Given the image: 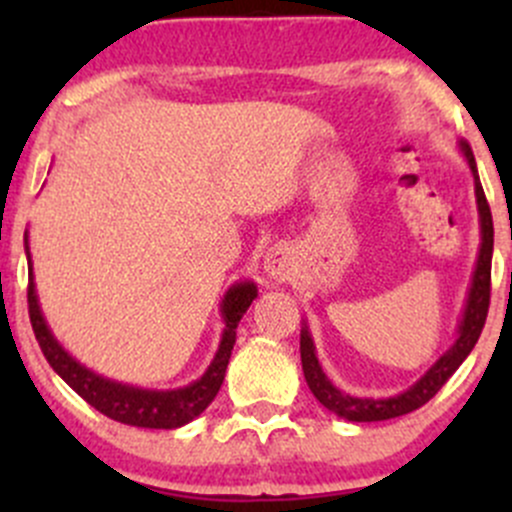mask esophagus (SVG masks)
<instances>
[{
    "label": "esophagus",
    "instance_id": "obj_1",
    "mask_svg": "<svg viewBox=\"0 0 512 512\" xmlns=\"http://www.w3.org/2000/svg\"><path fill=\"white\" fill-rule=\"evenodd\" d=\"M294 270V260L287 247H272L265 255V272L272 280H287Z\"/></svg>",
    "mask_w": 512,
    "mask_h": 512
}]
</instances>
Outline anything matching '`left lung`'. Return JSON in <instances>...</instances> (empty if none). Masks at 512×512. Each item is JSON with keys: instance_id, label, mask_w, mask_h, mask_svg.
Listing matches in <instances>:
<instances>
[{"instance_id": "obj_1", "label": "left lung", "mask_w": 512, "mask_h": 512, "mask_svg": "<svg viewBox=\"0 0 512 512\" xmlns=\"http://www.w3.org/2000/svg\"><path fill=\"white\" fill-rule=\"evenodd\" d=\"M461 151L466 156L468 165H471L473 183H476V203H478V218H480V252L476 262V272H473L471 289H468L466 309H463V319L458 324V339L453 347L448 349L421 379L416 381L411 389L404 394L391 396V399H356V396L344 394L339 391L327 374L319 366L317 354H314V342L309 337L307 327L302 329L299 337V354H302V371L307 386L312 389L314 399L329 409L332 414L347 418V421H386V418H396L411 414V411L421 409L426 401H431L438 394L443 384L456 374L458 366L466 361V356L476 347L480 332H483L485 317H488V304H490V260H493V215H490V205L485 200L483 185H480L476 158H473L471 146L461 141Z\"/></svg>"}]
</instances>
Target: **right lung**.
Wrapping results in <instances>:
<instances>
[{
  "label": "right lung",
  "instance_id": "obj_1",
  "mask_svg": "<svg viewBox=\"0 0 512 512\" xmlns=\"http://www.w3.org/2000/svg\"><path fill=\"white\" fill-rule=\"evenodd\" d=\"M24 245H27V235H24ZM29 257V247H27ZM257 297L255 282H237L227 289L220 312H223V339L215 359L205 369L193 384L183 386V389L173 391H153V389H138V386L118 384V381L103 379L86 369L84 364L74 359L51 334L49 324H46L44 314L39 309V299H36L34 275H32V260H29V287H27V302H29V319H32V329L36 334L41 352L51 369L86 401L101 411L103 416L113 418V421L128 423V426L138 428H178L193 421L195 416L203 414L213 399L218 396L220 386H223L227 361H230L232 347H235L237 324H240L242 314Z\"/></svg>",
  "mask_w": 512,
  "mask_h": 512
}]
</instances>
